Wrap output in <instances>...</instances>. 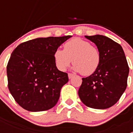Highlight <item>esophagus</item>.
<instances>
[{
    "label": "esophagus",
    "instance_id": "obj_1",
    "mask_svg": "<svg viewBox=\"0 0 133 133\" xmlns=\"http://www.w3.org/2000/svg\"><path fill=\"white\" fill-rule=\"evenodd\" d=\"M73 76H74V75L72 74V73H68V77H69V79L71 78Z\"/></svg>",
    "mask_w": 133,
    "mask_h": 133
}]
</instances>
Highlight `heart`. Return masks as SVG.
I'll return each instance as SVG.
<instances>
[{"label":"heart","instance_id":"obj_1","mask_svg":"<svg viewBox=\"0 0 133 133\" xmlns=\"http://www.w3.org/2000/svg\"><path fill=\"white\" fill-rule=\"evenodd\" d=\"M53 57L59 70H66L73 60V70L81 72L82 75L85 76L93 74L98 68L101 61L98 49L91 45L89 42L79 38L67 42L64 45V50L57 49Z\"/></svg>","mask_w":133,"mask_h":133}]
</instances>
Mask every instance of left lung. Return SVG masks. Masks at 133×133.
<instances>
[{"label":"left lung","mask_w":133,"mask_h":133,"mask_svg":"<svg viewBox=\"0 0 133 133\" xmlns=\"http://www.w3.org/2000/svg\"><path fill=\"white\" fill-rule=\"evenodd\" d=\"M85 37L96 45L101 61L93 74L82 78L79 97L89 108H109L118 101L127 88L129 68L124 51L120 44L105 36Z\"/></svg>","instance_id":"left-lung-1"}]
</instances>
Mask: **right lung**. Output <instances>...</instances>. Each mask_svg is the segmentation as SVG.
<instances>
[{"label": "right lung", "instance_id": "add662e5", "mask_svg": "<svg viewBox=\"0 0 133 133\" xmlns=\"http://www.w3.org/2000/svg\"><path fill=\"white\" fill-rule=\"evenodd\" d=\"M71 37L37 38L19 44L12 52L7 65L8 88L22 108L38 112L57 104L69 78L57 69L53 55Z\"/></svg>", "mask_w": 133, "mask_h": 133}]
</instances>
